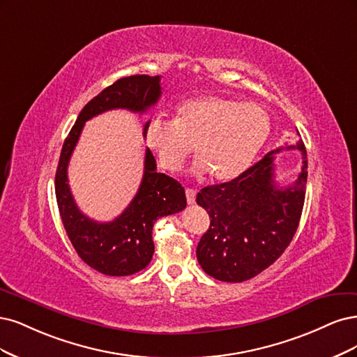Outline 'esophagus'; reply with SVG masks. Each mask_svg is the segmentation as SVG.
Masks as SVG:
<instances>
[{
	"label": "esophagus",
	"instance_id": "obj_1",
	"mask_svg": "<svg viewBox=\"0 0 357 357\" xmlns=\"http://www.w3.org/2000/svg\"><path fill=\"white\" fill-rule=\"evenodd\" d=\"M185 195H187L188 204H194L195 203V195H197V191L192 190V188H187L185 190Z\"/></svg>",
	"mask_w": 357,
	"mask_h": 357
}]
</instances>
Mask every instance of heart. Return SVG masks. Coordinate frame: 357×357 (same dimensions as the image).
Instances as JSON below:
<instances>
[{"mask_svg":"<svg viewBox=\"0 0 357 357\" xmlns=\"http://www.w3.org/2000/svg\"><path fill=\"white\" fill-rule=\"evenodd\" d=\"M270 130L268 112L258 103L208 95L183 102L175 120H153L145 137L165 170L179 172L194 148L195 169L228 182L248 170Z\"/></svg>","mask_w":357,"mask_h":357,"instance_id":"heart-1","label":"heart"}]
</instances>
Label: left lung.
I'll return each instance as SVG.
<instances>
[{
	"label": "left lung",
	"mask_w": 357,
	"mask_h": 357,
	"mask_svg": "<svg viewBox=\"0 0 357 357\" xmlns=\"http://www.w3.org/2000/svg\"><path fill=\"white\" fill-rule=\"evenodd\" d=\"M282 149L270 151L236 179L204 187L197 194V204L211 218L197 245V261L213 279L238 283L255 278L294 238L305 199L307 151L303 139L286 146L301 153L303 165L292 185L279 187L274 154Z\"/></svg>",
	"instance_id": "left-lung-1"
}]
</instances>
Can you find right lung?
Returning <instances> with one entry per match:
<instances>
[{
	"label": "right lung",
	"mask_w": 357,
	"mask_h": 357,
	"mask_svg": "<svg viewBox=\"0 0 357 357\" xmlns=\"http://www.w3.org/2000/svg\"><path fill=\"white\" fill-rule=\"evenodd\" d=\"M160 96V75H130L117 79L82 109L62 146L54 178L57 208L78 257L102 274L130 275L144 270L154 254V222L158 218L185 209V191L174 178L158 174L155 158L146 148L144 176L133 200L114 221L98 222L77 208L68 183V165L87 120L117 108L142 114L155 105ZM149 121L144 128V136Z\"/></svg>",
	"instance_id": "right-lung-1"
}]
</instances>
